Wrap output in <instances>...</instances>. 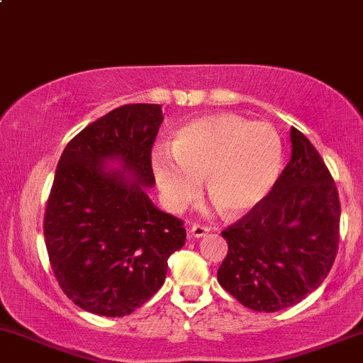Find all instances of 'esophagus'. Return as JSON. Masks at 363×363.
Instances as JSON below:
<instances>
[{
    "mask_svg": "<svg viewBox=\"0 0 363 363\" xmlns=\"http://www.w3.org/2000/svg\"><path fill=\"white\" fill-rule=\"evenodd\" d=\"M189 233L192 237H196V239H201V237L208 235L209 228L204 227V225H192V227L189 228Z\"/></svg>",
    "mask_w": 363,
    "mask_h": 363,
    "instance_id": "1",
    "label": "esophagus"
}]
</instances>
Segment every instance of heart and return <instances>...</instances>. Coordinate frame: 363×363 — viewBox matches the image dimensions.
Listing matches in <instances>:
<instances>
[{"instance_id": "1", "label": "heart", "mask_w": 363, "mask_h": 363, "mask_svg": "<svg viewBox=\"0 0 363 363\" xmlns=\"http://www.w3.org/2000/svg\"><path fill=\"white\" fill-rule=\"evenodd\" d=\"M152 174L173 211L196 201L201 180L213 204L228 216L249 213L264 201L284 167V145L268 123L239 114L204 116L174 135L171 152L155 149Z\"/></svg>"}]
</instances>
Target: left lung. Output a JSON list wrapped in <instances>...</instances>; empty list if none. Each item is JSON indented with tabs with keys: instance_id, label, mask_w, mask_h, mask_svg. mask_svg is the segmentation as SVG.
Instances as JSON below:
<instances>
[{
	"instance_id": "1",
	"label": "left lung",
	"mask_w": 363,
	"mask_h": 363,
	"mask_svg": "<svg viewBox=\"0 0 363 363\" xmlns=\"http://www.w3.org/2000/svg\"><path fill=\"white\" fill-rule=\"evenodd\" d=\"M291 159L259 206L221 232L218 282L245 308H289L323 282L337 255L341 206L317 149L291 128Z\"/></svg>"
}]
</instances>
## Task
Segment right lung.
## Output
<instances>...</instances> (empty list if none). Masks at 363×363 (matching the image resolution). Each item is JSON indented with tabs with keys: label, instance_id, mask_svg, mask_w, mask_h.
I'll return each mask as SVG.
<instances>
[{
	"label": "right lung",
	"instance_id": "1",
	"mask_svg": "<svg viewBox=\"0 0 363 363\" xmlns=\"http://www.w3.org/2000/svg\"><path fill=\"white\" fill-rule=\"evenodd\" d=\"M162 119L157 104L123 105L74 136L58 161L46 251L62 291L89 313L124 317L149 301L185 244L183 221L147 196Z\"/></svg>",
	"mask_w": 363,
	"mask_h": 363
}]
</instances>
